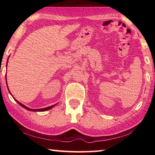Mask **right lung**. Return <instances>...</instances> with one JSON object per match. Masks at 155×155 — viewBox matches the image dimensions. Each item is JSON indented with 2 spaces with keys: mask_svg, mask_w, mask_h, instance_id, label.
I'll return each instance as SVG.
<instances>
[{
  "mask_svg": "<svg viewBox=\"0 0 155 155\" xmlns=\"http://www.w3.org/2000/svg\"><path fill=\"white\" fill-rule=\"evenodd\" d=\"M7 63H8V60H7ZM6 80H7V75H6ZM6 82H7V80H6ZM7 86L8 87V85H7ZM8 92H9V93L11 94V92H10V91H9V90H8ZM11 96H12V94H11ZM13 98H14V100L17 103H18L20 106H21L22 107H23V108H25V109H27V110H30V111H46V110H50V109H51L52 108H53L55 105H56L57 104H54V105H52V106H50V107H46V108H43V109H30V108H28V107H27L26 106H25L24 104H23L22 103H19V102L18 101H17L15 98L14 97H13Z\"/></svg>",
  "mask_w": 155,
  "mask_h": 155,
  "instance_id": "1",
  "label": "right lung"
}]
</instances>
